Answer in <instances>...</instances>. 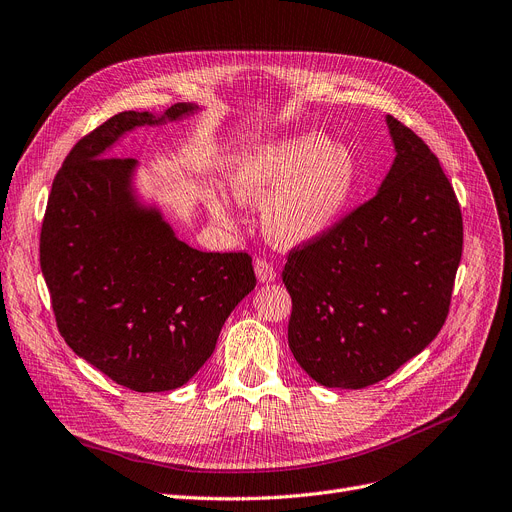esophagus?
I'll return each mask as SVG.
<instances>
[{
	"mask_svg": "<svg viewBox=\"0 0 512 512\" xmlns=\"http://www.w3.org/2000/svg\"><path fill=\"white\" fill-rule=\"evenodd\" d=\"M254 271H256V277H258L260 283H271V281L277 279L275 266L266 258H256L254 260Z\"/></svg>",
	"mask_w": 512,
	"mask_h": 512,
	"instance_id": "obj_1",
	"label": "esophagus"
}]
</instances>
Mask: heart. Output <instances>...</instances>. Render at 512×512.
<instances>
[{"instance_id": "obj_1", "label": "heart", "mask_w": 512, "mask_h": 512, "mask_svg": "<svg viewBox=\"0 0 512 512\" xmlns=\"http://www.w3.org/2000/svg\"><path fill=\"white\" fill-rule=\"evenodd\" d=\"M227 183L239 202H264L262 221L281 246L321 235L350 204L360 183V162L327 135L304 133L239 154ZM208 210L225 218L227 200L206 191Z\"/></svg>"}]
</instances>
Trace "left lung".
<instances>
[{
    "label": "left lung",
    "instance_id": "1",
    "mask_svg": "<svg viewBox=\"0 0 512 512\" xmlns=\"http://www.w3.org/2000/svg\"><path fill=\"white\" fill-rule=\"evenodd\" d=\"M396 160L371 200L287 252V342L325 387L362 389L440 333L462 254V214L429 145L387 116Z\"/></svg>",
    "mask_w": 512,
    "mask_h": 512
}]
</instances>
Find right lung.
Segmentation results:
<instances>
[{"mask_svg": "<svg viewBox=\"0 0 512 512\" xmlns=\"http://www.w3.org/2000/svg\"><path fill=\"white\" fill-rule=\"evenodd\" d=\"M193 110L173 104L160 118L120 112L79 139L52 183L41 225V271L64 342L143 394L196 375L231 310L256 287L250 254L189 248L156 208L135 202L137 162L108 156L127 131Z\"/></svg>", "mask_w": 512, "mask_h": 512, "instance_id": "right-lung-1", "label": "right lung"}]
</instances>
